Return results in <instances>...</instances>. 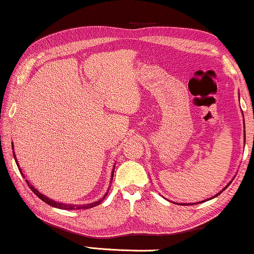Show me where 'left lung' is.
Returning <instances> with one entry per match:
<instances>
[{"mask_svg": "<svg viewBox=\"0 0 254 254\" xmlns=\"http://www.w3.org/2000/svg\"><path fill=\"white\" fill-rule=\"evenodd\" d=\"M229 185H230V183H229V184H228V185H227V186H225V187H224V189H223V190H224L225 189H227V187H228ZM222 190H221V192H220V193H222ZM220 193H217V194H216V195H215V196H217V195H218V194H220ZM215 196H213V197H215ZM201 202H204V201H200V203H201ZM180 204H186V206H187V204H192V203H180ZM194 204H196V203H194Z\"/></svg>", "mask_w": 254, "mask_h": 254, "instance_id": "8db88e82", "label": "left lung"}]
</instances>
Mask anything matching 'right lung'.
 Here are the masks:
<instances>
[{"instance_id":"1","label":"right lung","mask_w":254,"mask_h":254,"mask_svg":"<svg viewBox=\"0 0 254 254\" xmlns=\"http://www.w3.org/2000/svg\"><path fill=\"white\" fill-rule=\"evenodd\" d=\"M12 148H13V145H12ZM13 154H15V152H13ZM13 157H15V161H16V164H17V166H19L18 165V162H17V159H16V156H13ZM116 166V165H114ZM18 170H19V172H20V175H22L23 177H24V175H23V171L22 170H20V168H18ZM113 173H114V168H113V170H112V175H111V182H112L113 180ZM26 184L27 185H29V187L31 189V190H32V192L36 194V195L39 197V199H41L44 201V202H46L47 204H50V206H52V207H54V208H59V209H67V210H75V209H89V208H92V207H96V206H98V204L102 202V201L105 199V196L107 195V192H106V194L105 195H104L102 199L100 200H98V201H95V202H92V203H88V204H68V203H62V202H57V201H54V200H52V199H50V197H47V196H45L44 194H41L40 192H38L37 190V189H34V187L31 185V184L29 183V180H26Z\"/></svg>"}]
</instances>
